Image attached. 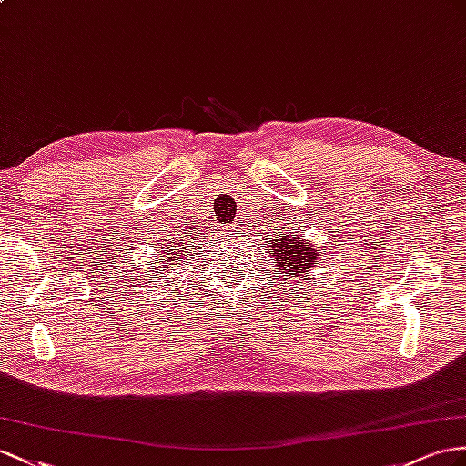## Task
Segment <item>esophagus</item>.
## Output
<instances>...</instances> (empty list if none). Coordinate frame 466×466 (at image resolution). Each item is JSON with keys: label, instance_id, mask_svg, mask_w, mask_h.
Here are the masks:
<instances>
[{"label": "esophagus", "instance_id": "esophagus-1", "mask_svg": "<svg viewBox=\"0 0 466 466\" xmlns=\"http://www.w3.org/2000/svg\"><path fill=\"white\" fill-rule=\"evenodd\" d=\"M222 230H224L226 234H232V232L238 230V228H236V224H230V226H226V228H222Z\"/></svg>", "mask_w": 466, "mask_h": 466}]
</instances>
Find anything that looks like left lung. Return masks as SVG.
Listing matches in <instances>:
<instances>
[{
    "label": "left lung",
    "mask_w": 466,
    "mask_h": 466,
    "mask_svg": "<svg viewBox=\"0 0 466 466\" xmlns=\"http://www.w3.org/2000/svg\"><path fill=\"white\" fill-rule=\"evenodd\" d=\"M281 228L283 232L268 238V261L288 278L297 279V283H299L301 278L305 281L307 273H311L317 268L320 249L299 234L285 230V226H281ZM288 278H283V281H288Z\"/></svg>",
    "instance_id": "left-lung-1"
}]
</instances>
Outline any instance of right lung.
Masks as SVG:
<instances>
[{"instance_id":"add662e5","label":"right lung","mask_w":466,"mask_h":466,"mask_svg":"<svg viewBox=\"0 0 466 466\" xmlns=\"http://www.w3.org/2000/svg\"><path fill=\"white\" fill-rule=\"evenodd\" d=\"M177 237L179 238L178 241L176 240ZM190 240H193V238H190ZM155 248H157L155 249L157 254L153 258L155 266L147 264L149 268L146 269V278L149 276V271H155L159 278H165V273L175 271V266L181 264L183 258L187 256L185 249L188 248V244L185 236H175L171 240H159V244H155ZM161 272L164 273L163 277L160 276Z\"/></svg>"}]
</instances>
